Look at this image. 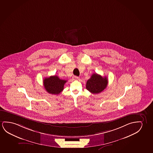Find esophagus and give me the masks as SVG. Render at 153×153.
Returning a JSON list of instances; mask_svg holds the SVG:
<instances>
[{"mask_svg":"<svg viewBox=\"0 0 153 153\" xmlns=\"http://www.w3.org/2000/svg\"><path fill=\"white\" fill-rule=\"evenodd\" d=\"M72 79L73 80H79V77H78L77 76H73Z\"/></svg>","mask_w":153,"mask_h":153,"instance_id":"obj_1","label":"esophagus"}]
</instances>
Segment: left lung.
Segmentation results:
<instances>
[{
  "mask_svg": "<svg viewBox=\"0 0 153 153\" xmlns=\"http://www.w3.org/2000/svg\"><path fill=\"white\" fill-rule=\"evenodd\" d=\"M108 83L106 76L102 77L97 73H94L87 81L86 89L92 94H99L107 88Z\"/></svg>",
  "mask_w": 153,
  "mask_h": 153,
  "instance_id": "1",
  "label": "left lung"
}]
</instances>
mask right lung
Returning a JSON list of instances; mask_svg holds the SVG:
<instances>
[{
  "label": "right lung",
  "mask_w": 153,
  "mask_h": 153,
  "mask_svg": "<svg viewBox=\"0 0 153 153\" xmlns=\"http://www.w3.org/2000/svg\"><path fill=\"white\" fill-rule=\"evenodd\" d=\"M66 82V80L60 79L56 75L51 76L44 79V87L49 94H59L63 90L64 84Z\"/></svg>",
  "instance_id": "right-lung-1"
}]
</instances>
